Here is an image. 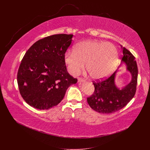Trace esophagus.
Listing matches in <instances>:
<instances>
[{
  "label": "esophagus",
  "instance_id": "1",
  "mask_svg": "<svg viewBox=\"0 0 150 150\" xmlns=\"http://www.w3.org/2000/svg\"><path fill=\"white\" fill-rule=\"evenodd\" d=\"M85 80L83 78H78V82L81 83V82H84Z\"/></svg>",
  "mask_w": 150,
  "mask_h": 150
}]
</instances>
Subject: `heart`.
Masks as SVG:
<instances>
[{
  "mask_svg": "<svg viewBox=\"0 0 150 150\" xmlns=\"http://www.w3.org/2000/svg\"><path fill=\"white\" fill-rule=\"evenodd\" d=\"M64 60L72 75L79 74L86 63V69L90 76L100 80L114 71L118 60V52L112 43L88 40L76 44L74 51L66 52Z\"/></svg>",
  "mask_w": 150,
  "mask_h": 150,
  "instance_id": "obj_1",
  "label": "heart"
}]
</instances>
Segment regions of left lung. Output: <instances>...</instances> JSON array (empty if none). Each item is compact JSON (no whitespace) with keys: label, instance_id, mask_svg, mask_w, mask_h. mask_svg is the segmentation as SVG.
<instances>
[{"label":"left lung","instance_id":"left-lung-1","mask_svg":"<svg viewBox=\"0 0 150 150\" xmlns=\"http://www.w3.org/2000/svg\"><path fill=\"white\" fill-rule=\"evenodd\" d=\"M123 49L122 61L131 75V81L120 89L115 84L118 70L106 80L93 81L95 88L93 93L87 98L90 107L101 114L115 112L127 105L134 96L137 83L138 69L135 57L125 47Z\"/></svg>","mask_w":150,"mask_h":150}]
</instances>
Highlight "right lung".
Listing matches in <instances>:
<instances>
[{
	"label": "right lung",
	"instance_id": "obj_1",
	"mask_svg": "<svg viewBox=\"0 0 150 150\" xmlns=\"http://www.w3.org/2000/svg\"><path fill=\"white\" fill-rule=\"evenodd\" d=\"M72 37L58 34L39 39L23 56L17 80L21 95L30 106L40 110L57 106L69 86L76 83L64 60Z\"/></svg>",
	"mask_w": 150,
	"mask_h": 150
}]
</instances>
